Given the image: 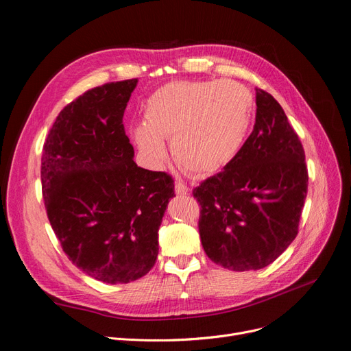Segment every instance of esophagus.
I'll use <instances>...</instances> for the list:
<instances>
[{
  "label": "esophagus",
  "instance_id": "1",
  "mask_svg": "<svg viewBox=\"0 0 351 351\" xmlns=\"http://www.w3.org/2000/svg\"><path fill=\"white\" fill-rule=\"evenodd\" d=\"M190 192V187L187 186V184H184V183H176V193L177 195H180V196H184V195H187Z\"/></svg>",
  "mask_w": 351,
  "mask_h": 351
}]
</instances>
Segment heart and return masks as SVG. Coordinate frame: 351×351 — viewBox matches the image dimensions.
I'll list each match as a JSON object with an SVG mask.
<instances>
[{
    "mask_svg": "<svg viewBox=\"0 0 351 351\" xmlns=\"http://www.w3.org/2000/svg\"><path fill=\"white\" fill-rule=\"evenodd\" d=\"M253 112V95L232 80L171 82L146 99L145 123L132 127L142 155L154 164L167 156L171 141L176 161L186 171L208 176L239 154Z\"/></svg>",
    "mask_w": 351,
    "mask_h": 351,
    "instance_id": "obj_1",
    "label": "heart"
}]
</instances>
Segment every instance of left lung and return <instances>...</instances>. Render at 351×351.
I'll return each instance as SVG.
<instances>
[{
    "label": "left lung",
    "instance_id": "1",
    "mask_svg": "<svg viewBox=\"0 0 351 351\" xmlns=\"http://www.w3.org/2000/svg\"><path fill=\"white\" fill-rule=\"evenodd\" d=\"M256 121L239 154L193 190L208 258L231 271L268 267L299 232L307 167L299 136L271 93L256 88Z\"/></svg>",
    "mask_w": 351,
    "mask_h": 351
}]
</instances>
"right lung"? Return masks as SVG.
<instances>
[{
  "label": "right lung",
  "mask_w": 351,
  "mask_h": 351,
  "mask_svg": "<svg viewBox=\"0 0 351 351\" xmlns=\"http://www.w3.org/2000/svg\"><path fill=\"white\" fill-rule=\"evenodd\" d=\"M137 79L105 83L61 110L42 152L47 215L69 259L89 277L127 284L151 271L173 177L133 161L123 125Z\"/></svg>",
  "instance_id": "right-lung-1"
}]
</instances>
